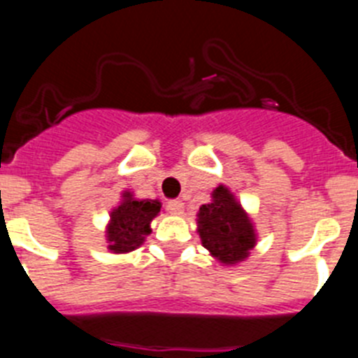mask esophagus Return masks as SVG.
Segmentation results:
<instances>
[{"mask_svg": "<svg viewBox=\"0 0 358 358\" xmlns=\"http://www.w3.org/2000/svg\"><path fill=\"white\" fill-rule=\"evenodd\" d=\"M169 210L172 211L173 215H181L185 211V202L181 199H173V201L169 202Z\"/></svg>", "mask_w": 358, "mask_h": 358, "instance_id": "obj_1", "label": "esophagus"}]
</instances>
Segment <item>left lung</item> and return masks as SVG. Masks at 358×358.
<instances>
[{
    "mask_svg": "<svg viewBox=\"0 0 358 358\" xmlns=\"http://www.w3.org/2000/svg\"><path fill=\"white\" fill-rule=\"evenodd\" d=\"M197 233L202 248L227 267L248 260L258 240L251 217L224 185H218L211 201L199 208Z\"/></svg>",
    "mask_w": 358,
    "mask_h": 358,
    "instance_id": "1",
    "label": "left lung"
}]
</instances>
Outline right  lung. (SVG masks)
Masks as SVG:
<instances>
[{
    "mask_svg": "<svg viewBox=\"0 0 358 358\" xmlns=\"http://www.w3.org/2000/svg\"><path fill=\"white\" fill-rule=\"evenodd\" d=\"M157 199H136L132 192H122V201L110 210L106 226L107 249L116 255H125L138 249L152 233V220L159 215Z\"/></svg>",
    "mask_w": 358,
    "mask_h": 358,
    "instance_id": "1",
    "label": "right lung"
}]
</instances>
